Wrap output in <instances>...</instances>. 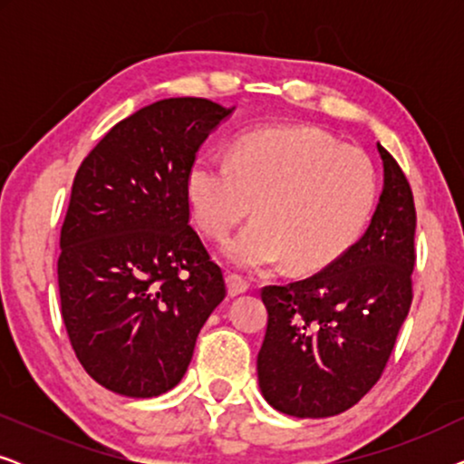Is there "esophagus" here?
I'll return each mask as SVG.
<instances>
[{
    "mask_svg": "<svg viewBox=\"0 0 464 464\" xmlns=\"http://www.w3.org/2000/svg\"><path fill=\"white\" fill-rule=\"evenodd\" d=\"M226 281H227V294L232 297L245 294V291L249 289V281H246L243 275H237V272H227Z\"/></svg>",
    "mask_w": 464,
    "mask_h": 464,
    "instance_id": "obj_1",
    "label": "esophagus"
}]
</instances>
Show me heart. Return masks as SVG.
Here are the masks:
<instances>
[{
	"label": "heart",
	"instance_id": "b5f03b06",
	"mask_svg": "<svg viewBox=\"0 0 464 464\" xmlns=\"http://www.w3.org/2000/svg\"><path fill=\"white\" fill-rule=\"evenodd\" d=\"M196 224L221 238L251 211L257 218L227 240L234 264L264 270L289 259L319 272L344 256L370 224L378 198L376 167L365 151L325 130L268 126L245 132L232 160L200 154L186 173Z\"/></svg>",
	"mask_w": 464,
	"mask_h": 464
}]
</instances>
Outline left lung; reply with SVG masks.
Returning a JSON list of instances; mask_svg holds the SVG:
<instances>
[{
  "label": "left lung",
  "mask_w": 464,
  "mask_h": 464,
  "mask_svg": "<svg viewBox=\"0 0 464 464\" xmlns=\"http://www.w3.org/2000/svg\"><path fill=\"white\" fill-rule=\"evenodd\" d=\"M384 189L363 237L327 268L266 285L268 329L257 378L272 408L327 418L359 403L382 376L414 297L416 207L410 181L378 143Z\"/></svg>",
  "instance_id": "8db88e82"
}]
</instances>
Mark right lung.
I'll use <instances>...</instances> for the list:
<instances>
[{
    "mask_svg": "<svg viewBox=\"0 0 464 464\" xmlns=\"http://www.w3.org/2000/svg\"><path fill=\"white\" fill-rule=\"evenodd\" d=\"M198 97L156 101L94 145L61 227V314L88 376L124 397L179 384L226 297L224 270L189 226L186 173L230 116Z\"/></svg>",
    "mask_w": 464,
    "mask_h": 464,
    "instance_id": "obj_1",
    "label": "right lung"
}]
</instances>
